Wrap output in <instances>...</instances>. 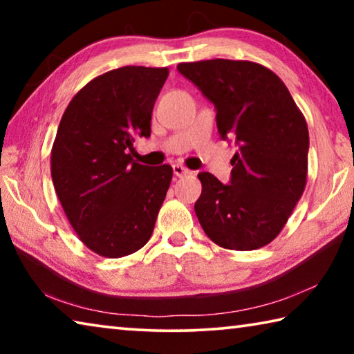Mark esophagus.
Here are the masks:
<instances>
[{"mask_svg":"<svg viewBox=\"0 0 354 354\" xmlns=\"http://www.w3.org/2000/svg\"><path fill=\"white\" fill-rule=\"evenodd\" d=\"M173 173H175V176L183 178L185 175H189L190 170L185 169V167L181 165V164H173Z\"/></svg>","mask_w":354,"mask_h":354,"instance_id":"esophagus-1","label":"esophagus"}]
</instances>
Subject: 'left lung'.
I'll use <instances>...</instances> for the list:
<instances>
[{
  "label": "left lung",
  "mask_w": 354,
  "mask_h": 354,
  "mask_svg": "<svg viewBox=\"0 0 354 354\" xmlns=\"http://www.w3.org/2000/svg\"><path fill=\"white\" fill-rule=\"evenodd\" d=\"M179 73L217 109L221 139L232 137L231 184L201 171L195 214L206 236L226 250L251 251L277 237L301 198L309 133L286 84L251 61L183 62Z\"/></svg>",
  "instance_id": "left-lung-1"
}]
</instances>
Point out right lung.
<instances>
[{"label": "right lung", "instance_id": "add662e5", "mask_svg": "<svg viewBox=\"0 0 354 354\" xmlns=\"http://www.w3.org/2000/svg\"><path fill=\"white\" fill-rule=\"evenodd\" d=\"M167 76V67L107 71L75 95L59 123L53 184L80 241L100 256L133 254L153 234L173 169L142 165L133 156L137 137L151 134Z\"/></svg>", "mask_w": 354, "mask_h": 354}]
</instances>
